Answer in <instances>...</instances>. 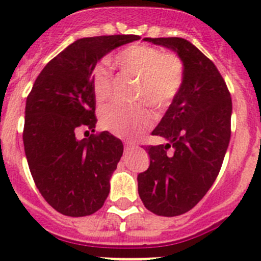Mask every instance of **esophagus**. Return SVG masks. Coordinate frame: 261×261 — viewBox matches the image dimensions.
I'll return each instance as SVG.
<instances>
[{
    "instance_id": "1",
    "label": "esophagus",
    "mask_w": 261,
    "mask_h": 261,
    "mask_svg": "<svg viewBox=\"0 0 261 261\" xmlns=\"http://www.w3.org/2000/svg\"><path fill=\"white\" fill-rule=\"evenodd\" d=\"M134 148H135V144H133V143H125L126 152H130V150H133Z\"/></svg>"
}]
</instances>
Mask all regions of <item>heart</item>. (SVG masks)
<instances>
[{
    "mask_svg": "<svg viewBox=\"0 0 261 261\" xmlns=\"http://www.w3.org/2000/svg\"><path fill=\"white\" fill-rule=\"evenodd\" d=\"M112 63L123 77L138 79L135 99L145 101L155 109L172 103L184 84V64L174 53L144 43H134L112 57ZM114 80L103 65L92 72V94L99 104L113 95ZM154 122V117L145 104L118 106L111 104L101 109L103 128L121 138H138Z\"/></svg>",
    "mask_w": 261,
    "mask_h": 261,
    "instance_id": "b5f03b06",
    "label": "heart"
}]
</instances>
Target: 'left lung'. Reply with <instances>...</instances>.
Here are the masks:
<instances>
[{
  "label": "left lung",
  "instance_id": "8db88e82",
  "mask_svg": "<svg viewBox=\"0 0 261 261\" xmlns=\"http://www.w3.org/2000/svg\"><path fill=\"white\" fill-rule=\"evenodd\" d=\"M144 40L171 48L184 64L181 90L152 133L169 143L145 147L150 165L138 175L145 207L177 216L192 210L218 177L230 140L232 99L215 64L189 41Z\"/></svg>",
  "mask_w": 261,
  "mask_h": 261
}]
</instances>
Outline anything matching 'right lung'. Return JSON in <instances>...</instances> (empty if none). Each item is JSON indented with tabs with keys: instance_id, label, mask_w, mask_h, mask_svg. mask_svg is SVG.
<instances>
[{
	"instance_id": "obj_1",
	"label": "right lung",
	"mask_w": 261,
	"mask_h": 261,
	"mask_svg": "<svg viewBox=\"0 0 261 261\" xmlns=\"http://www.w3.org/2000/svg\"><path fill=\"white\" fill-rule=\"evenodd\" d=\"M138 40L116 35L74 41L46 64L27 96L23 143L29 170L46 202L63 215H91L108 197L123 145L108 131L94 134L92 70L113 48ZM80 128L87 138H76Z\"/></svg>"
}]
</instances>
